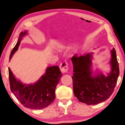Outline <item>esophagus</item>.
Wrapping results in <instances>:
<instances>
[{
    "label": "esophagus",
    "instance_id": "esophagus-1",
    "mask_svg": "<svg viewBox=\"0 0 125 125\" xmlns=\"http://www.w3.org/2000/svg\"><path fill=\"white\" fill-rule=\"evenodd\" d=\"M60 69L62 72L63 73H67V71H68L69 69V66H68V64L66 62H63L62 63L60 64Z\"/></svg>",
    "mask_w": 125,
    "mask_h": 125
}]
</instances>
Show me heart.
I'll use <instances>...</instances> for the list:
<instances>
[{
    "label": "heart",
    "instance_id": "1",
    "mask_svg": "<svg viewBox=\"0 0 125 125\" xmlns=\"http://www.w3.org/2000/svg\"><path fill=\"white\" fill-rule=\"evenodd\" d=\"M66 48V46L65 45H61L59 46V48L60 49H64V48ZM79 50V47H77V48L74 49L73 52L75 53H76L78 52Z\"/></svg>",
    "mask_w": 125,
    "mask_h": 125
}]
</instances>
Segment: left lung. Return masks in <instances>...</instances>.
Returning a JSON list of instances; mask_svg holds the SVG:
<instances>
[{
    "instance_id": "left-lung-1",
    "label": "left lung",
    "mask_w": 125,
    "mask_h": 125,
    "mask_svg": "<svg viewBox=\"0 0 125 125\" xmlns=\"http://www.w3.org/2000/svg\"><path fill=\"white\" fill-rule=\"evenodd\" d=\"M110 65L111 71L107 76L102 72L92 71L94 53L72 58L73 65V93L79 101L89 105L104 102L113 94L119 74L116 51H110Z\"/></svg>"
}]
</instances>
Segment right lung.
Segmentation results:
<instances>
[{
	"label": "right lung",
	"instance_id": "right-lung-1",
	"mask_svg": "<svg viewBox=\"0 0 125 125\" xmlns=\"http://www.w3.org/2000/svg\"><path fill=\"white\" fill-rule=\"evenodd\" d=\"M28 31H21L17 43L10 54V59L18 51L23 37ZM62 76L58 66H49L46 72L34 83H23L16 79L9 67V78L12 92L24 106L33 109H42L48 107L55 99V89Z\"/></svg>",
	"mask_w": 125,
	"mask_h": 125
}]
</instances>
